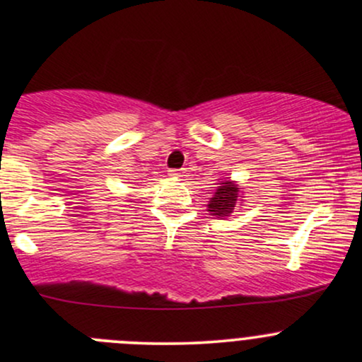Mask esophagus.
Segmentation results:
<instances>
[{
  "label": "esophagus",
  "mask_w": 362,
  "mask_h": 362,
  "mask_svg": "<svg viewBox=\"0 0 362 362\" xmlns=\"http://www.w3.org/2000/svg\"><path fill=\"white\" fill-rule=\"evenodd\" d=\"M168 177L177 178V180H182V178H184L185 175H184V172H182V170H170Z\"/></svg>",
  "instance_id": "obj_1"
}]
</instances>
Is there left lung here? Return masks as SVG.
I'll use <instances>...</instances> for the list:
<instances>
[{"label": "left lung", "mask_w": 362, "mask_h": 362, "mask_svg": "<svg viewBox=\"0 0 362 362\" xmlns=\"http://www.w3.org/2000/svg\"><path fill=\"white\" fill-rule=\"evenodd\" d=\"M243 187L238 182L231 180L230 177L219 178V184L216 187V192L213 197L207 201V213L214 218L226 219L231 216L233 209L238 206H243Z\"/></svg>", "instance_id": "8db88e82"}]
</instances>
